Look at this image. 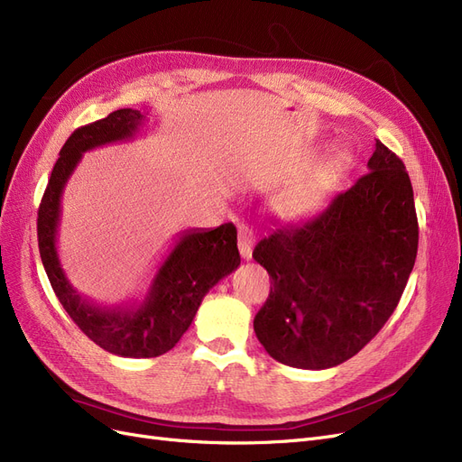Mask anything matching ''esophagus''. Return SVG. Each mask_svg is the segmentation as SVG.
Wrapping results in <instances>:
<instances>
[{
  "label": "esophagus",
  "instance_id": "esophagus-1",
  "mask_svg": "<svg viewBox=\"0 0 462 462\" xmlns=\"http://www.w3.org/2000/svg\"><path fill=\"white\" fill-rule=\"evenodd\" d=\"M253 231L243 226L239 231V253L246 262L253 260Z\"/></svg>",
  "mask_w": 462,
  "mask_h": 462
}]
</instances>
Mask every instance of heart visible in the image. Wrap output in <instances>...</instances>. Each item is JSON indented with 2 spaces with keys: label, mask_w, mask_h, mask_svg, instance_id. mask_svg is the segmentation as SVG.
<instances>
[{
  "label": "heart",
  "mask_w": 462,
  "mask_h": 462,
  "mask_svg": "<svg viewBox=\"0 0 462 462\" xmlns=\"http://www.w3.org/2000/svg\"><path fill=\"white\" fill-rule=\"evenodd\" d=\"M351 163V152L346 148L329 150L302 177L277 194L273 212L285 221H304L318 216L339 189Z\"/></svg>",
  "instance_id": "obj_1"
}]
</instances>
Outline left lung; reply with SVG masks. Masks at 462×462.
Instances as JSON below:
<instances>
[{"label": "left lung", "mask_w": 462, "mask_h": 462, "mask_svg": "<svg viewBox=\"0 0 462 462\" xmlns=\"http://www.w3.org/2000/svg\"><path fill=\"white\" fill-rule=\"evenodd\" d=\"M416 250L409 173L375 141L368 173L314 221L277 229L256 245L253 258L272 279L254 318L265 353L302 370L355 356L397 309Z\"/></svg>", "instance_id": "1"}]
</instances>
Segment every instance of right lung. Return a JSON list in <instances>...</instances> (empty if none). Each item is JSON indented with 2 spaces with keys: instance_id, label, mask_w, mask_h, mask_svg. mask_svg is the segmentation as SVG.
Masks as SVG:
<instances>
[{
  "instance_id": "1",
  "label": "right lung",
  "mask_w": 462,
  "mask_h": 462,
  "mask_svg": "<svg viewBox=\"0 0 462 462\" xmlns=\"http://www.w3.org/2000/svg\"><path fill=\"white\" fill-rule=\"evenodd\" d=\"M144 123L146 116L141 111L125 107L77 129L60 152L38 209L40 258L53 292L87 337L104 351L125 358H152L171 351L190 328L206 292L241 265L236 229L233 223H223L216 229L179 233L143 300L96 304L69 282L58 253L61 197L67 180L82 153L127 141Z\"/></svg>"
}]
</instances>
